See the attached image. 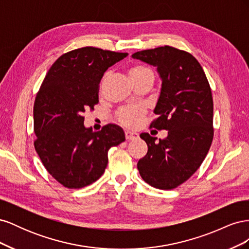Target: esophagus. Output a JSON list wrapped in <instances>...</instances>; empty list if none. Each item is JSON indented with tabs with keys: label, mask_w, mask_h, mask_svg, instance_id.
Wrapping results in <instances>:
<instances>
[{
	"label": "esophagus",
	"mask_w": 249,
	"mask_h": 249,
	"mask_svg": "<svg viewBox=\"0 0 249 249\" xmlns=\"http://www.w3.org/2000/svg\"><path fill=\"white\" fill-rule=\"evenodd\" d=\"M125 139L126 140H134V139H137L139 136L137 133L135 132H131V131H125Z\"/></svg>",
	"instance_id": "34e87169"
}]
</instances>
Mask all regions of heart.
Segmentation results:
<instances>
[{
	"instance_id": "1",
	"label": "heart",
	"mask_w": 249,
	"mask_h": 249,
	"mask_svg": "<svg viewBox=\"0 0 249 249\" xmlns=\"http://www.w3.org/2000/svg\"><path fill=\"white\" fill-rule=\"evenodd\" d=\"M129 74L133 82L142 80L147 77H154L152 70L144 64L135 63L130 70ZM144 114V108L142 106H133V107H124L117 112L118 122L125 126H136L139 123L141 117Z\"/></svg>"
}]
</instances>
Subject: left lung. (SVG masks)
<instances>
[{
    "label": "left lung",
    "mask_w": 249,
    "mask_h": 249,
    "mask_svg": "<svg viewBox=\"0 0 249 249\" xmlns=\"http://www.w3.org/2000/svg\"><path fill=\"white\" fill-rule=\"evenodd\" d=\"M133 58L157 67L161 93L150 127L168 131L165 139L140 134L147 154L138 161L143 180L170 190L192 177L213 141V96L201 65L190 53L169 46L135 53Z\"/></svg>",
    "instance_id": "left-lung-1"
}]
</instances>
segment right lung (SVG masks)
<instances>
[{"mask_svg": "<svg viewBox=\"0 0 249 249\" xmlns=\"http://www.w3.org/2000/svg\"><path fill=\"white\" fill-rule=\"evenodd\" d=\"M126 56L93 47L67 52L51 66L36 94L35 150L50 175L69 189L99 179L110 147L125 140L116 124H108L99 132L87 129L83 113L99 103L104 72Z\"/></svg>", "mask_w": 249, "mask_h": 249, "instance_id": "add662e5", "label": "right lung"}]
</instances>
